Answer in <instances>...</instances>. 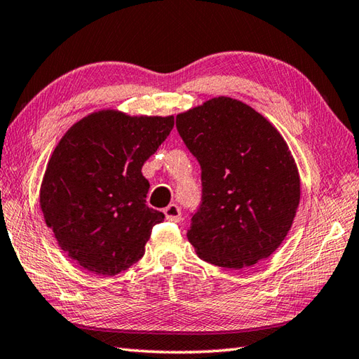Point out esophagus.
Instances as JSON below:
<instances>
[{
	"label": "esophagus",
	"instance_id": "esophagus-1",
	"mask_svg": "<svg viewBox=\"0 0 359 359\" xmlns=\"http://www.w3.org/2000/svg\"><path fill=\"white\" fill-rule=\"evenodd\" d=\"M163 212H165L166 219L171 220V222H179L180 217H182L180 208H179L175 203H170V205H168V207L163 210Z\"/></svg>",
	"mask_w": 359,
	"mask_h": 359
}]
</instances>
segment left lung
<instances>
[{"label": "left lung", "mask_w": 359, "mask_h": 359, "mask_svg": "<svg viewBox=\"0 0 359 359\" xmlns=\"http://www.w3.org/2000/svg\"><path fill=\"white\" fill-rule=\"evenodd\" d=\"M201 165V203L188 241L203 261L243 269L269 257L299 205V174L285 140L248 104L217 97L175 117Z\"/></svg>", "instance_id": "left-lung-1"}]
</instances>
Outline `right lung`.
Masks as SVG:
<instances>
[{
  "label": "right lung",
  "mask_w": 359,
  "mask_h": 359,
  "mask_svg": "<svg viewBox=\"0 0 359 359\" xmlns=\"http://www.w3.org/2000/svg\"><path fill=\"white\" fill-rule=\"evenodd\" d=\"M174 126V117L90 114L53 149L40 205L58 245L83 269L114 276L144 255L163 212L147 205L142 166Z\"/></svg>",
  "instance_id": "right-lung-1"
}]
</instances>
